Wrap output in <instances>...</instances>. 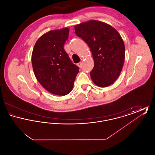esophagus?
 <instances>
[{
  "instance_id": "esophagus-1",
  "label": "esophagus",
  "mask_w": 155,
  "mask_h": 155,
  "mask_svg": "<svg viewBox=\"0 0 155 155\" xmlns=\"http://www.w3.org/2000/svg\"><path fill=\"white\" fill-rule=\"evenodd\" d=\"M77 65H78V66L79 67H82V62L78 63L77 64Z\"/></svg>"
}]
</instances>
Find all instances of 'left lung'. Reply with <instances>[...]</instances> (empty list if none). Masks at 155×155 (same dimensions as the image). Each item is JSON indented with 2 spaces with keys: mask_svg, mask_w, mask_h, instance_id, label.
Here are the masks:
<instances>
[{
  "mask_svg": "<svg viewBox=\"0 0 155 155\" xmlns=\"http://www.w3.org/2000/svg\"><path fill=\"white\" fill-rule=\"evenodd\" d=\"M75 32L92 52L94 60V67L90 72L92 80L100 87L113 84L125 59V46L119 33L110 25L96 20L76 25Z\"/></svg>",
  "mask_w": 155,
  "mask_h": 155,
  "instance_id": "obj_1",
  "label": "left lung"
}]
</instances>
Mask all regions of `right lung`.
Instances as JSON below:
<instances>
[{
  "mask_svg": "<svg viewBox=\"0 0 155 155\" xmlns=\"http://www.w3.org/2000/svg\"><path fill=\"white\" fill-rule=\"evenodd\" d=\"M69 30H52L40 37L34 46L32 64L37 80L48 92L64 96L73 89L79 67L64 49Z\"/></svg>",
  "mask_w": 155,
  "mask_h": 155,
  "instance_id": "add662e5",
  "label": "right lung"
}]
</instances>
